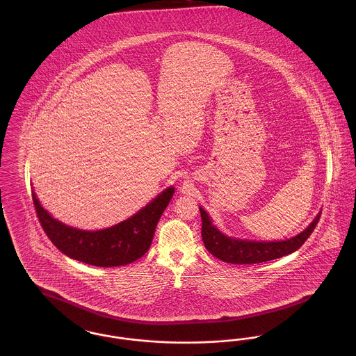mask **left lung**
Listing matches in <instances>:
<instances>
[{"label": "left lung", "instance_id": "left-lung-1", "mask_svg": "<svg viewBox=\"0 0 356 356\" xmlns=\"http://www.w3.org/2000/svg\"><path fill=\"white\" fill-rule=\"evenodd\" d=\"M202 213V236L205 248L225 263L232 264H256L273 259L283 257L286 254L298 251L305 240L315 229L322 211L309 222V225L300 234L289 237L286 240H273V241H259L237 238L222 234L220 229L213 224L211 216L204 211L203 207H199Z\"/></svg>", "mask_w": 356, "mask_h": 356}]
</instances>
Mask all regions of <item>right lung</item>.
Returning <instances> with one entry per match:
<instances>
[{
  "mask_svg": "<svg viewBox=\"0 0 356 356\" xmlns=\"http://www.w3.org/2000/svg\"><path fill=\"white\" fill-rule=\"evenodd\" d=\"M173 193L175 186H168L127 220L109 228L85 231L54 219L32 191L38 220L51 243L70 259L106 268L131 264L145 254Z\"/></svg>",
  "mask_w": 356,
  "mask_h": 356,
  "instance_id": "right-lung-1",
  "label": "right lung"
}]
</instances>
